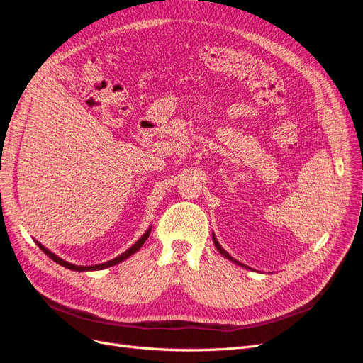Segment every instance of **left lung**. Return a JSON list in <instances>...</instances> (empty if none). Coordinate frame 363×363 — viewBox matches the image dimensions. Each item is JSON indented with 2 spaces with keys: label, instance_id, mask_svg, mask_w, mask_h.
Returning a JSON list of instances; mask_svg holds the SVG:
<instances>
[{
  "label": "left lung",
  "instance_id": "left-lung-1",
  "mask_svg": "<svg viewBox=\"0 0 363 363\" xmlns=\"http://www.w3.org/2000/svg\"><path fill=\"white\" fill-rule=\"evenodd\" d=\"M212 239H213V244H215L216 250H218L219 252H221V255H223L224 257H227L228 260H232V262H235V263H236V265H240V267H245V265H242V263H240V262H238L236 259H233L232 256H230V255H228V252H227V251H225V250H224V248H223L221 245H219V242H218V240H216V238H215V235H213V233H212Z\"/></svg>",
  "mask_w": 363,
  "mask_h": 363
}]
</instances>
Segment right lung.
<instances>
[{"label": "right lung", "mask_w": 363, "mask_h": 363, "mask_svg": "<svg viewBox=\"0 0 363 363\" xmlns=\"http://www.w3.org/2000/svg\"><path fill=\"white\" fill-rule=\"evenodd\" d=\"M150 233H151V228H148L147 232L142 235V238L138 240V242H135V245H131L127 251H124L123 255L121 256H118V257H115V259H112V260H108V262H104V263H100V265H92V267H79V265H74V263H69V262H67V260H63V259H60L59 256H56L54 255V252H51L48 248H45L43 247L42 244H39L38 240H36V244H38V247L45 252V255L51 259V260H54L56 263H59V265H62V267H65V268H68V269H72V271H96V269H104V268H108V267H113V265H116V263H119V262H123V260H125L127 257H130L131 255H135V252L145 244V240L148 239V236H150Z\"/></svg>", "instance_id": "right-lung-1"}]
</instances>
